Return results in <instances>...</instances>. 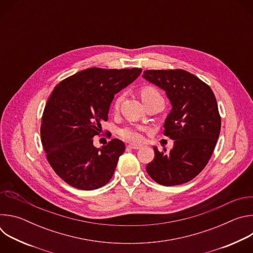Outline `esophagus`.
<instances>
[{"label":"esophagus","mask_w":253,"mask_h":253,"mask_svg":"<svg viewBox=\"0 0 253 253\" xmlns=\"http://www.w3.org/2000/svg\"><path fill=\"white\" fill-rule=\"evenodd\" d=\"M127 147L129 149H135V150H138L141 148L140 145H135V144H129V145H127Z\"/></svg>","instance_id":"1"}]
</instances>
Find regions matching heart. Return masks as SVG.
Segmentation results:
<instances>
[{
  "instance_id": "b5f03b06",
  "label": "heart",
  "mask_w": 253,
  "mask_h": 253,
  "mask_svg": "<svg viewBox=\"0 0 253 253\" xmlns=\"http://www.w3.org/2000/svg\"><path fill=\"white\" fill-rule=\"evenodd\" d=\"M156 94H158L157 91L152 87H144L141 90V98L142 99H145L147 97H150V96L156 95ZM121 100H122V96H119L116 99V102H115V107L116 108L119 106ZM120 135H121L122 138H124L125 140L130 141V142L138 143V142L142 141V135L140 134V132L136 128H132V127L124 128L120 131Z\"/></svg>"
}]
</instances>
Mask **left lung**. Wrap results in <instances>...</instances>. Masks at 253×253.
Instances as JSON below:
<instances>
[{"mask_svg": "<svg viewBox=\"0 0 253 253\" xmlns=\"http://www.w3.org/2000/svg\"><path fill=\"white\" fill-rule=\"evenodd\" d=\"M143 78L165 91L172 108L163 134L174 140L169 152L153 147L147 173L161 185L186 183L206 166L219 137L217 102L207 84L184 70H147Z\"/></svg>", "mask_w": 253, "mask_h": 253, "instance_id": "obj_1", "label": "left lung"}]
</instances>
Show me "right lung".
Here are the masks:
<instances>
[{
    "label": "right lung",
    "mask_w": 253,
    "mask_h": 253,
    "mask_svg": "<svg viewBox=\"0 0 253 253\" xmlns=\"http://www.w3.org/2000/svg\"><path fill=\"white\" fill-rule=\"evenodd\" d=\"M141 72L138 68H88L54 88L43 113L41 139L50 165L69 185L93 190L109 182L125 144L112 139L97 148L93 137L108 120L114 95Z\"/></svg>",
    "instance_id": "add662e5"
}]
</instances>
